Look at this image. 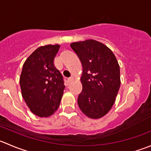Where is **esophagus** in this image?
Masks as SVG:
<instances>
[{"label": "esophagus", "mask_w": 151, "mask_h": 151, "mask_svg": "<svg viewBox=\"0 0 151 151\" xmlns=\"http://www.w3.org/2000/svg\"><path fill=\"white\" fill-rule=\"evenodd\" d=\"M73 79H74V78H73L72 77H68V78L67 79V83H71V81H72V80H73Z\"/></svg>", "instance_id": "esophagus-1"}]
</instances>
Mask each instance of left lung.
Returning a JSON list of instances; mask_svg holds the SVG:
<instances>
[{
    "instance_id": "1",
    "label": "left lung",
    "mask_w": 151,
    "mask_h": 151,
    "mask_svg": "<svg viewBox=\"0 0 151 151\" xmlns=\"http://www.w3.org/2000/svg\"><path fill=\"white\" fill-rule=\"evenodd\" d=\"M70 46L83 66L79 107L88 118H102L113 106L121 86L118 60L110 49L93 39L74 42Z\"/></svg>"
}]
</instances>
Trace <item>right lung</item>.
Masks as SVG:
<instances>
[{
  "instance_id": "add662e5",
  "label": "right lung",
  "mask_w": 151,
  "mask_h": 151,
  "mask_svg": "<svg viewBox=\"0 0 151 151\" xmlns=\"http://www.w3.org/2000/svg\"><path fill=\"white\" fill-rule=\"evenodd\" d=\"M59 48V45L39 47L22 67L19 78L22 96L30 110L39 117L52 115L63 96V76L53 63Z\"/></svg>"
}]
</instances>
